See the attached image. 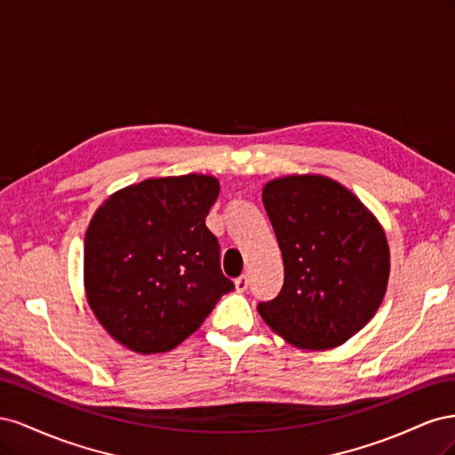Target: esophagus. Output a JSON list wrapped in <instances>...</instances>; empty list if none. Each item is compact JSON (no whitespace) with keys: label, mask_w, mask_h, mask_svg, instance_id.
Masks as SVG:
<instances>
[{"label":"esophagus","mask_w":455,"mask_h":455,"mask_svg":"<svg viewBox=\"0 0 455 455\" xmlns=\"http://www.w3.org/2000/svg\"><path fill=\"white\" fill-rule=\"evenodd\" d=\"M235 288L237 292H244L249 288V275H241L239 279H235Z\"/></svg>","instance_id":"esophagus-1"}]
</instances>
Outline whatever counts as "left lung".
Wrapping results in <instances>:
<instances>
[{
    "mask_svg": "<svg viewBox=\"0 0 455 455\" xmlns=\"http://www.w3.org/2000/svg\"><path fill=\"white\" fill-rule=\"evenodd\" d=\"M279 241L284 283L258 304L266 324L299 349L346 343L387 291L389 244L361 199L321 174L275 178L261 191Z\"/></svg>",
    "mask_w": 455,
    "mask_h": 455,
    "instance_id": "obj_1",
    "label": "left lung"
}]
</instances>
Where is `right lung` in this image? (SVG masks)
I'll return each instance as SVG.
<instances>
[{"label":"right lung","mask_w":455,"mask_h":455,"mask_svg":"<svg viewBox=\"0 0 455 455\" xmlns=\"http://www.w3.org/2000/svg\"><path fill=\"white\" fill-rule=\"evenodd\" d=\"M218 194L214 176L148 178L96 209L85 233V292L121 346L142 355L174 349L235 288L204 226Z\"/></svg>","instance_id":"add662e5"}]
</instances>
